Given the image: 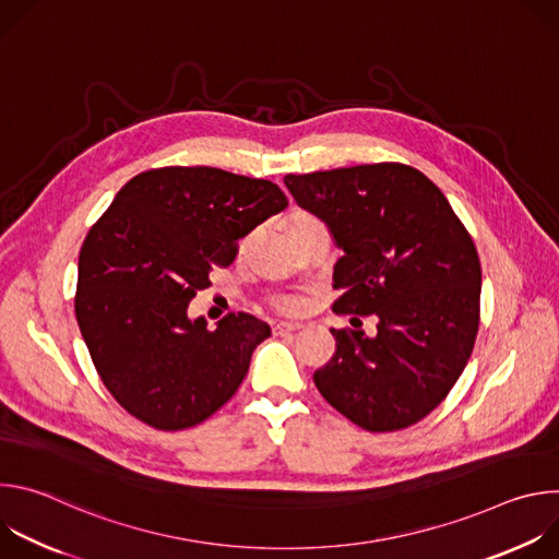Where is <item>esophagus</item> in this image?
I'll use <instances>...</instances> for the list:
<instances>
[{
    "mask_svg": "<svg viewBox=\"0 0 559 559\" xmlns=\"http://www.w3.org/2000/svg\"><path fill=\"white\" fill-rule=\"evenodd\" d=\"M300 328H302L300 323H287V321H276V323L272 325L274 334H289V332H298Z\"/></svg>",
    "mask_w": 559,
    "mask_h": 559,
    "instance_id": "obj_1",
    "label": "esophagus"
}]
</instances>
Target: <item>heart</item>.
Here are the masks:
<instances>
[{
    "label": "heart",
    "instance_id": "obj_1",
    "mask_svg": "<svg viewBox=\"0 0 559 559\" xmlns=\"http://www.w3.org/2000/svg\"><path fill=\"white\" fill-rule=\"evenodd\" d=\"M311 223H318L316 216L307 214V212H294L289 218H287V234L298 229V227H305V225H311ZM276 307L283 309V311H298L300 309V300L294 298V296H285V298H278L276 300Z\"/></svg>",
    "mask_w": 559,
    "mask_h": 559
}]
</instances>
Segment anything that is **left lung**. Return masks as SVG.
I'll return each instance as SVG.
<instances>
[{"label":"left lung","instance_id":"left-lung-1","mask_svg":"<svg viewBox=\"0 0 559 559\" xmlns=\"http://www.w3.org/2000/svg\"><path fill=\"white\" fill-rule=\"evenodd\" d=\"M296 203L343 250L336 313L378 318L376 334L332 330L336 354L313 373L325 401L367 431L405 429L460 378L480 321V259L447 197L423 173L373 164L287 175Z\"/></svg>","mask_w":559,"mask_h":559}]
</instances>
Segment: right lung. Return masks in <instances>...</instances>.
<instances>
[{"instance_id":"1","label":"right lung","mask_w":559,"mask_h":559,"mask_svg":"<svg viewBox=\"0 0 559 559\" xmlns=\"http://www.w3.org/2000/svg\"><path fill=\"white\" fill-rule=\"evenodd\" d=\"M283 190L218 168H158L130 179L79 252L74 313L115 401L141 423L179 431L221 409L272 330L227 313L188 316L236 241L283 212Z\"/></svg>"}]
</instances>
